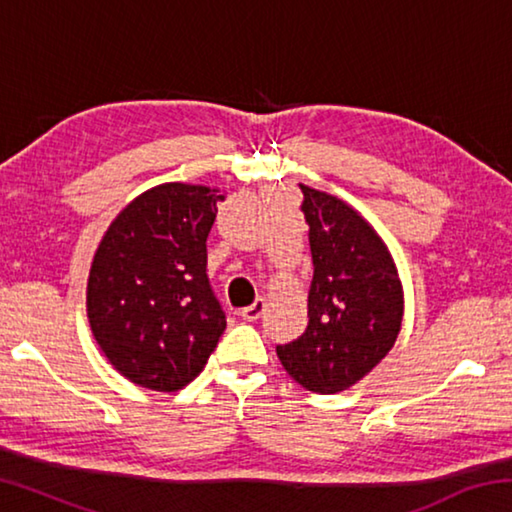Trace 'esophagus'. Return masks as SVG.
Instances as JSON below:
<instances>
[{
    "label": "esophagus",
    "mask_w": 512,
    "mask_h": 512,
    "mask_svg": "<svg viewBox=\"0 0 512 512\" xmlns=\"http://www.w3.org/2000/svg\"><path fill=\"white\" fill-rule=\"evenodd\" d=\"M264 309H266L264 298H257V300L253 302V305L246 307V309H241L239 316L244 318V320H248V323H255V320L264 314Z\"/></svg>",
    "instance_id": "34e87169"
}]
</instances>
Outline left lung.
Segmentation results:
<instances>
[{
	"label": "left lung",
	"mask_w": 512,
	"mask_h": 512,
	"mask_svg": "<svg viewBox=\"0 0 512 512\" xmlns=\"http://www.w3.org/2000/svg\"><path fill=\"white\" fill-rule=\"evenodd\" d=\"M300 189L314 262L309 325L275 352L302 388L332 395L348 391L391 352L402 329L404 289L391 250L366 216L339 196Z\"/></svg>",
	"instance_id": "1"
}]
</instances>
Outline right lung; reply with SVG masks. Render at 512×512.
<instances>
[{
	"mask_svg": "<svg viewBox=\"0 0 512 512\" xmlns=\"http://www.w3.org/2000/svg\"><path fill=\"white\" fill-rule=\"evenodd\" d=\"M219 187L162 183L135 196L92 257L85 309L121 377L158 393L187 386L225 329L207 282L205 241Z\"/></svg>",
	"mask_w": 512,
	"mask_h": 512,
	"instance_id": "obj_1",
	"label": "right lung"
}]
</instances>
